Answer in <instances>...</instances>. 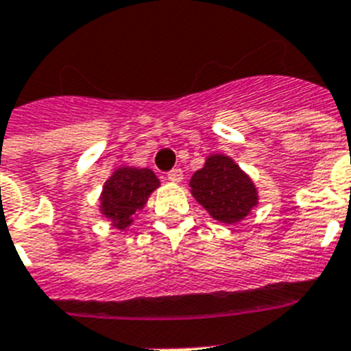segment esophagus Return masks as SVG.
I'll return each mask as SVG.
<instances>
[{
	"instance_id": "obj_1",
	"label": "esophagus",
	"mask_w": 351,
	"mask_h": 351,
	"mask_svg": "<svg viewBox=\"0 0 351 351\" xmlns=\"http://www.w3.org/2000/svg\"><path fill=\"white\" fill-rule=\"evenodd\" d=\"M166 178L169 182H175V184H180L184 180V171L182 169H171L166 175Z\"/></svg>"
}]
</instances>
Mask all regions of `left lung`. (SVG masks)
Instances as JSON below:
<instances>
[{"label": "left lung", "instance_id": "obj_1", "mask_svg": "<svg viewBox=\"0 0 351 351\" xmlns=\"http://www.w3.org/2000/svg\"><path fill=\"white\" fill-rule=\"evenodd\" d=\"M193 196L214 219L234 225L257 205V189L250 176L226 155H210L189 182Z\"/></svg>", "mask_w": 351, "mask_h": 351}]
</instances>
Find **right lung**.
I'll use <instances>...</instances> for the list:
<instances>
[{
	"label": "right lung",
	"mask_w": 351,
	"mask_h": 351,
	"mask_svg": "<svg viewBox=\"0 0 351 351\" xmlns=\"http://www.w3.org/2000/svg\"><path fill=\"white\" fill-rule=\"evenodd\" d=\"M158 178L152 169L119 167L105 182L101 193V212L114 223L116 228L125 230L132 225V216L146 205L148 196L158 187Z\"/></svg>",
	"instance_id": "right-lung-1"
}]
</instances>
